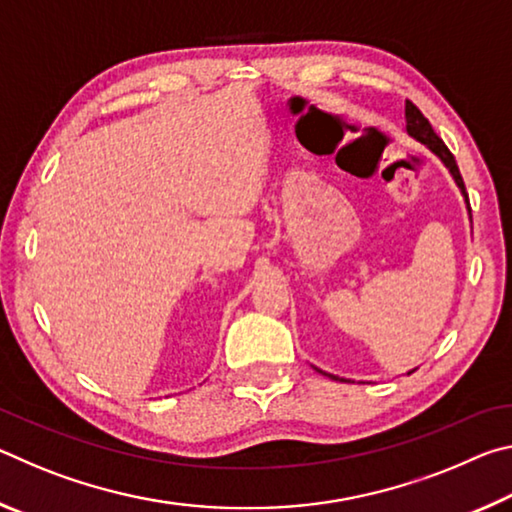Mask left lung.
<instances>
[{"mask_svg":"<svg viewBox=\"0 0 512 512\" xmlns=\"http://www.w3.org/2000/svg\"><path fill=\"white\" fill-rule=\"evenodd\" d=\"M404 119H406V133H409L415 142H420V144H424L427 146V149L436 155V158L445 164L447 167V171L452 173V178H454V183H456V187L461 189V196H463V201H465V207H467V214H470L472 210H470V201H467V192H465V185H463V178H461V171H458V164H456V160H454V155L449 153V149L445 146V142L440 140V137L433 133V128H431V124L427 121V117L422 115V112L413 106L411 101H406V106H404ZM470 219H472V214H470ZM320 375H327L329 379H341V377H336V375H329V372H325V370H320V368H316ZM415 370V368H413ZM413 370H409V375ZM341 381H345V379H341Z\"/></svg>","mask_w":512,"mask_h":512,"instance_id":"obj_1","label":"left lung"}]
</instances>
